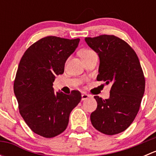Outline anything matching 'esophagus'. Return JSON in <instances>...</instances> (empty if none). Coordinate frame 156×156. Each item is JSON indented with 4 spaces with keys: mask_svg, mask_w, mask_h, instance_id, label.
<instances>
[{
    "mask_svg": "<svg viewBox=\"0 0 156 156\" xmlns=\"http://www.w3.org/2000/svg\"><path fill=\"white\" fill-rule=\"evenodd\" d=\"M90 97V95H88L87 94H86V93H83L82 94H81V100H87Z\"/></svg>",
    "mask_w": 156,
    "mask_h": 156,
    "instance_id": "1",
    "label": "esophagus"
}]
</instances>
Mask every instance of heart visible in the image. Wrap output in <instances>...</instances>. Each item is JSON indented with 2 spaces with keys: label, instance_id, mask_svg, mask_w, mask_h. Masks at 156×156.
Segmentation results:
<instances>
[{
  "label": "heart",
  "instance_id": "b5f03b06",
  "mask_svg": "<svg viewBox=\"0 0 156 156\" xmlns=\"http://www.w3.org/2000/svg\"><path fill=\"white\" fill-rule=\"evenodd\" d=\"M79 54H80V56H81V57L82 58L83 60H84V59H87V58L90 57V56H91L92 55L97 54V53H96L94 50H90V49L84 48V49H82V50H80Z\"/></svg>",
  "mask_w": 156,
  "mask_h": 156
}]
</instances>
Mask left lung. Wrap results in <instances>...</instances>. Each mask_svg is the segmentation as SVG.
Segmentation results:
<instances>
[{"label":"left lung","mask_w":156,"mask_h":156,"mask_svg":"<svg viewBox=\"0 0 156 156\" xmlns=\"http://www.w3.org/2000/svg\"><path fill=\"white\" fill-rule=\"evenodd\" d=\"M85 41L100 57L97 80L112 84L109 98L94 97L97 107L91 123L101 133L117 134L131 125L140 107L145 91L142 67L134 50L119 37L102 34Z\"/></svg>","instance_id":"left-lung-1"}]
</instances>
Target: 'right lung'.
Returning a JSON list of instances; mask_svg holds the SVG:
<instances>
[{"mask_svg":"<svg viewBox=\"0 0 156 156\" xmlns=\"http://www.w3.org/2000/svg\"><path fill=\"white\" fill-rule=\"evenodd\" d=\"M79 41L43 37L26 50L19 64L13 84L19 111L30 129L44 137L62 133L70 112L81 100L78 90L65 94L53 88L55 76L63 74L66 61Z\"/></svg>","mask_w":156,"mask_h":156,"instance_id":"obj_1","label":"right lung"}]
</instances>
